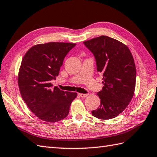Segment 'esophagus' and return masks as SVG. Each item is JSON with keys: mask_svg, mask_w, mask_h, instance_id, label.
<instances>
[{"mask_svg": "<svg viewBox=\"0 0 157 157\" xmlns=\"http://www.w3.org/2000/svg\"><path fill=\"white\" fill-rule=\"evenodd\" d=\"M78 95H79V97H86L88 95V94H83V93H78Z\"/></svg>", "mask_w": 157, "mask_h": 157, "instance_id": "1", "label": "esophagus"}]
</instances>
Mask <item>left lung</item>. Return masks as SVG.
Returning a JSON list of instances; mask_svg holds the SVG:
<instances>
[{"mask_svg": "<svg viewBox=\"0 0 157 157\" xmlns=\"http://www.w3.org/2000/svg\"><path fill=\"white\" fill-rule=\"evenodd\" d=\"M93 54L97 70L103 75V87L97 93L101 105L92 115L99 119L117 117L133 97L136 71L129 48L113 38L101 36L83 42Z\"/></svg>", "mask_w": 157, "mask_h": 157, "instance_id": "obj_1", "label": "left lung"}]
</instances>
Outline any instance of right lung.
<instances>
[{"label":"right lung","mask_w":157,"mask_h":157,"mask_svg":"<svg viewBox=\"0 0 157 157\" xmlns=\"http://www.w3.org/2000/svg\"><path fill=\"white\" fill-rule=\"evenodd\" d=\"M76 44L49 42L31 47L23 58L18 75L21 95L29 109L41 120L56 122L68 116L77 93L52 88L64 59Z\"/></svg>","instance_id":"add662e5"}]
</instances>
